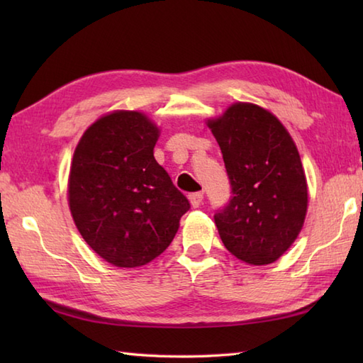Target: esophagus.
Returning <instances> with one entry per match:
<instances>
[{
  "label": "esophagus",
  "instance_id": "esophagus-1",
  "mask_svg": "<svg viewBox=\"0 0 363 363\" xmlns=\"http://www.w3.org/2000/svg\"><path fill=\"white\" fill-rule=\"evenodd\" d=\"M203 198H204V195L201 194V191H195V194H190L189 195L190 204L194 206V207H199V204L203 203Z\"/></svg>",
  "mask_w": 363,
  "mask_h": 363
}]
</instances>
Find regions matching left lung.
<instances>
[{"mask_svg": "<svg viewBox=\"0 0 363 363\" xmlns=\"http://www.w3.org/2000/svg\"><path fill=\"white\" fill-rule=\"evenodd\" d=\"M230 198L213 215L226 250L250 265L279 259L306 218L307 184L295 143L273 113L237 103L209 121Z\"/></svg>", "mask_w": 363, "mask_h": 363, "instance_id": "obj_1", "label": "left lung"}]
</instances>
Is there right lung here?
Segmentation results:
<instances>
[{"instance_id": "right-lung-1", "label": "right lung", "mask_w": 363, "mask_h": 363, "mask_svg": "<svg viewBox=\"0 0 363 363\" xmlns=\"http://www.w3.org/2000/svg\"><path fill=\"white\" fill-rule=\"evenodd\" d=\"M159 129L140 112L95 121L76 146L68 201L76 228L96 254L134 268L164 252L190 209L154 159Z\"/></svg>"}]
</instances>
